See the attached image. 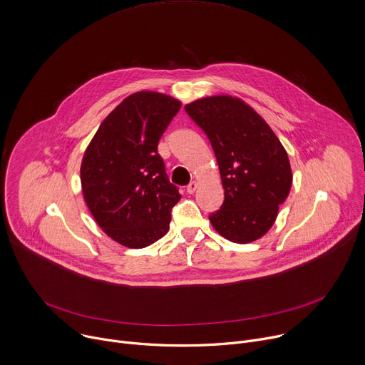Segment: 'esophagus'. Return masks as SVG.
<instances>
[{
	"label": "esophagus",
	"instance_id": "obj_1",
	"mask_svg": "<svg viewBox=\"0 0 365 365\" xmlns=\"http://www.w3.org/2000/svg\"><path fill=\"white\" fill-rule=\"evenodd\" d=\"M197 189V183L196 182H190L187 186H186V192L189 193V195H192V193H195V190Z\"/></svg>",
	"mask_w": 365,
	"mask_h": 365
}]
</instances>
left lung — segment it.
<instances>
[{"instance_id":"obj_1","label":"left lung","mask_w":365,"mask_h":365,"mask_svg":"<svg viewBox=\"0 0 365 365\" xmlns=\"http://www.w3.org/2000/svg\"><path fill=\"white\" fill-rule=\"evenodd\" d=\"M185 110L207 136L225 189L222 206L209 215L210 223L237 244L259 239L291 189L285 149L264 118L237 98L206 97Z\"/></svg>"}]
</instances>
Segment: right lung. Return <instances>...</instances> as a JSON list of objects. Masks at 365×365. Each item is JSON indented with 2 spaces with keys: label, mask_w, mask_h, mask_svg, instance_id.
<instances>
[{
  "label": "right lung",
  "mask_w": 365,
  "mask_h": 365,
  "mask_svg": "<svg viewBox=\"0 0 365 365\" xmlns=\"http://www.w3.org/2000/svg\"><path fill=\"white\" fill-rule=\"evenodd\" d=\"M179 110L180 103L169 96L135 93L104 118L84 153V200L98 226L128 248H145L160 239L180 200L158 153Z\"/></svg>",
  "instance_id": "right-lung-1"
}]
</instances>
